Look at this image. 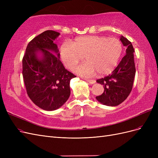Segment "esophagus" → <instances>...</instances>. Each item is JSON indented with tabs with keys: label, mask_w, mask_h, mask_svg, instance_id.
Listing matches in <instances>:
<instances>
[{
	"label": "esophagus",
	"mask_w": 158,
	"mask_h": 158,
	"mask_svg": "<svg viewBox=\"0 0 158 158\" xmlns=\"http://www.w3.org/2000/svg\"><path fill=\"white\" fill-rule=\"evenodd\" d=\"M85 81H87L90 84H95V80H91V79H85Z\"/></svg>",
	"instance_id": "34e87169"
}]
</instances>
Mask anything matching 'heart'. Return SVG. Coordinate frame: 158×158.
<instances>
[{
  "label": "heart",
  "instance_id": "heart-1",
  "mask_svg": "<svg viewBox=\"0 0 158 158\" xmlns=\"http://www.w3.org/2000/svg\"><path fill=\"white\" fill-rule=\"evenodd\" d=\"M123 51L122 44L117 38L88 35L76 38L73 42H64L60 56L64 65L74 70L84 56L85 63L76 69V73L92 76L98 73L106 75L115 69Z\"/></svg>",
  "mask_w": 158,
  "mask_h": 158
}]
</instances>
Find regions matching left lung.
<instances>
[{
    "instance_id": "obj_1",
    "label": "left lung",
    "mask_w": 158,
    "mask_h": 158,
    "mask_svg": "<svg viewBox=\"0 0 158 158\" xmlns=\"http://www.w3.org/2000/svg\"><path fill=\"white\" fill-rule=\"evenodd\" d=\"M120 40L127 47L126 55L113 72L96 82L103 85V93L96 97L101 103L107 106H117L127 98L132 89L136 68L134 60L133 46L127 38L121 36Z\"/></svg>"
}]
</instances>
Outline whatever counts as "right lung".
<instances>
[{"mask_svg": "<svg viewBox=\"0 0 158 158\" xmlns=\"http://www.w3.org/2000/svg\"><path fill=\"white\" fill-rule=\"evenodd\" d=\"M59 35V32L47 30L36 36L28 44L22 59V74L28 96L45 111H54L67 101L70 80L76 77L59 59V50L54 43Z\"/></svg>", "mask_w": 158, "mask_h": 158, "instance_id": "1", "label": "right lung"}]
</instances>
